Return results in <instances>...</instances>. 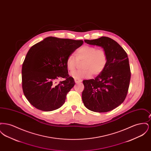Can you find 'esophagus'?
<instances>
[{
  "label": "esophagus",
  "instance_id": "34e87169",
  "mask_svg": "<svg viewBox=\"0 0 151 151\" xmlns=\"http://www.w3.org/2000/svg\"><path fill=\"white\" fill-rule=\"evenodd\" d=\"M74 79H75V81L76 83H80L81 81V80H80V79H76V78H75Z\"/></svg>",
  "mask_w": 151,
  "mask_h": 151
}]
</instances>
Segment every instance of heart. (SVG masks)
Listing matches in <instances>:
<instances>
[{"instance_id": "heart-1", "label": "heart", "mask_w": 151, "mask_h": 151, "mask_svg": "<svg viewBox=\"0 0 151 151\" xmlns=\"http://www.w3.org/2000/svg\"><path fill=\"white\" fill-rule=\"evenodd\" d=\"M76 57L70 55L66 59V66L71 72L73 71L78 61L83 60L81 67L83 69L72 73L76 79L89 78L91 75H100L105 68L108 63V57L106 51L103 49H97L90 45H84L76 51Z\"/></svg>"}]
</instances>
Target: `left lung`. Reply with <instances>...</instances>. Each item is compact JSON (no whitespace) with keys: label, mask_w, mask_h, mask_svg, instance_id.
Segmentation results:
<instances>
[{"label":"left lung","mask_w":151,"mask_h":151,"mask_svg":"<svg viewBox=\"0 0 151 151\" xmlns=\"http://www.w3.org/2000/svg\"><path fill=\"white\" fill-rule=\"evenodd\" d=\"M84 41L102 47L108 54V60L104 70L96 78L83 80V102L91 111L108 112L123 103L128 93L131 79L129 58L122 47L109 37Z\"/></svg>","instance_id":"8db88e82"}]
</instances>
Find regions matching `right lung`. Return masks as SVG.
I'll return each instance as SVG.
<instances>
[{
    "mask_svg": "<svg viewBox=\"0 0 151 151\" xmlns=\"http://www.w3.org/2000/svg\"><path fill=\"white\" fill-rule=\"evenodd\" d=\"M83 43L82 40L49 37L29 49L22 66V87L31 105L50 111L65 104L75 84L68 75L66 59ZM59 78L64 80L56 85Z\"/></svg>",
    "mask_w": 151,
    "mask_h": 151,
    "instance_id": "add662e5",
    "label": "right lung"
}]
</instances>
